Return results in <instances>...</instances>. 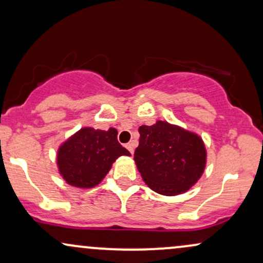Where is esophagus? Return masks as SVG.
Here are the masks:
<instances>
[{"mask_svg":"<svg viewBox=\"0 0 263 263\" xmlns=\"http://www.w3.org/2000/svg\"><path fill=\"white\" fill-rule=\"evenodd\" d=\"M126 148H127L129 153H131V154H134V148H135V144H134V142H129V143L126 144Z\"/></svg>","mask_w":263,"mask_h":263,"instance_id":"esophagus-1","label":"esophagus"}]
</instances>
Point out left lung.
Wrapping results in <instances>:
<instances>
[{"mask_svg": "<svg viewBox=\"0 0 263 263\" xmlns=\"http://www.w3.org/2000/svg\"><path fill=\"white\" fill-rule=\"evenodd\" d=\"M135 162L142 179L164 196L186 192L201 178L205 166V148L197 135L158 121L141 126Z\"/></svg>", "mask_w": 263, "mask_h": 263, "instance_id": "8db88e82", "label": "left lung"}]
</instances>
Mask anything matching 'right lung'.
Instances as JSON below:
<instances>
[{
  "label": "right lung",
  "instance_id": "right-lung-1",
  "mask_svg": "<svg viewBox=\"0 0 263 263\" xmlns=\"http://www.w3.org/2000/svg\"><path fill=\"white\" fill-rule=\"evenodd\" d=\"M129 152L118 141V131L82 128L60 147L58 165L66 182L80 189L97 186L112 163Z\"/></svg>",
  "mask_w": 263,
  "mask_h": 263
}]
</instances>
